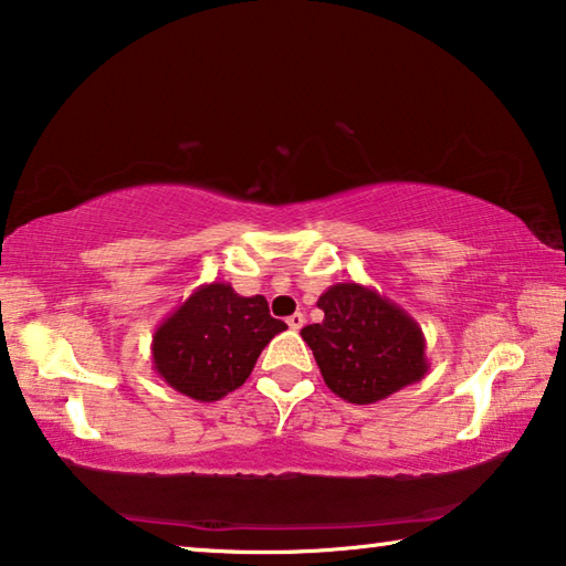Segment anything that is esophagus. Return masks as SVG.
<instances>
[{"label": "esophagus", "mask_w": 566, "mask_h": 566, "mask_svg": "<svg viewBox=\"0 0 566 566\" xmlns=\"http://www.w3.org/2000/svg\"><path fill=\"white\" fill-rule=\"evenodd\" d=\"M286 324H290V329H302L304 327V314L302 312H294L292 317H286Z\"/></svg>", "instance_id": "obj_1"}]
</instances>
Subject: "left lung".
<instances>
[{
	"label": "left lung",
	"mask_w": 566,
	"mask_h": 566,
	"mask_svg": "<svg viewBox=\"0 0 566 566\" xmlns=\"http://www.w3.org/2000/svg\"><path fill=\"white\" fill-rule=\"evenodd\" d=\"M317 306L324 319L306 324L302 339L317 359L324 385L344 401L375 405L429 371L424 332L377 290L339 282Z\"/></svg>",
	"instance_id": "8db88e82"
}]
</instances>
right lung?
Wrapping results in <instances>:
<instances>
[{
	"label": "right lung",
	"mask_w": 566,
	"mask_h": 566,
	"mask_svg": "<svg viewBox=\"0 0 566 566\" xmlns=\"http://www.w3.org/2000/svg\"><path fill=\"white\" fill-rule=\"evenodd\" d=\"M284 329L262 294L202 284L155 329L151 367L179 395L217 401L244 385L262 349Z\"/></svg>",
	"instance_id": "right-lung-1"
}]
</instances>
